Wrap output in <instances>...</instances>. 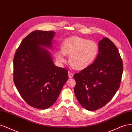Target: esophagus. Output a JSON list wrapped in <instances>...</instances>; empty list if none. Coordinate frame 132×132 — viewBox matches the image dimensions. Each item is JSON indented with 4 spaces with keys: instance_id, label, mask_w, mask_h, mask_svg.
I'll use <instances>...</instances> for the list:
<instances>
[{
    "instance_id": "34e87169",
    "label": "esophagus",
    "mask_w": 132,
    "mask_h": 132,
    "mask_svg": "<svg viewBox=\"0 0 132 132\" xmlns=\"http://www.w3.org/2000/svg\"><path fill=\"white\" fill-rule=\"evenodd\" d=\"M73 73H72V72H69V77L70 78H71L73 77Z\"/></svg>"
}]
</instances>
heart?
Masks as SVG:
<instances>
[{
  "label": "heart",
  "mask_w": 132,
  "mask_h": 132,
  "mask_svg": "<svg viewBox=\"0 0 132 132\" xmlns=\"http://www.w3.org/2000/svg\"><path fill=\"white\" fill-rule=\"evenodd\" d=\"M99 52L96 42L77 36L66 38L61 45V50L56 52L55 56L61 62H65V55L69 56L70 65L76 70H82L91 65Z\"/></svg>",
  "instance_id": "1"
}]
</instances>
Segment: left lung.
<instances>
[{"instance_id":"8db88e82","label":"left lung","mask_w":132,"mask_h":132,"mask_svg":"<svg viewBox=\"0 0 132 132\" xmlns=\"http://www.w3.org/2000/svg\"><path fill=\"white\" fill-rule=\"evenodd\" d=\"M123 62L118 49L108 38L99 42V53L91 65L74 75L75 95L84 108L95 111L112 99L120 88Z\"/></svg>"}]
</instances>
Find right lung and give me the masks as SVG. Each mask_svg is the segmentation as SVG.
Here are the masks:
<instances>
[{"label":"right lung","mask_w":132,"mask_h":132,"mask_svg":"<svg viewBox=\"0 0 132 132\" xmlns=\"http://www.w3.org/2000/svg\"><path fill=\"white\" fill-rule=\"evenodd\" d=\"M54 31H35L21 42L14 58L13 79L19 94L34 108L46 109L56 101L69 78L68 71L55 66L48 51Z\"/></svg>","instance_id":"obj_1"}]
</instances>
